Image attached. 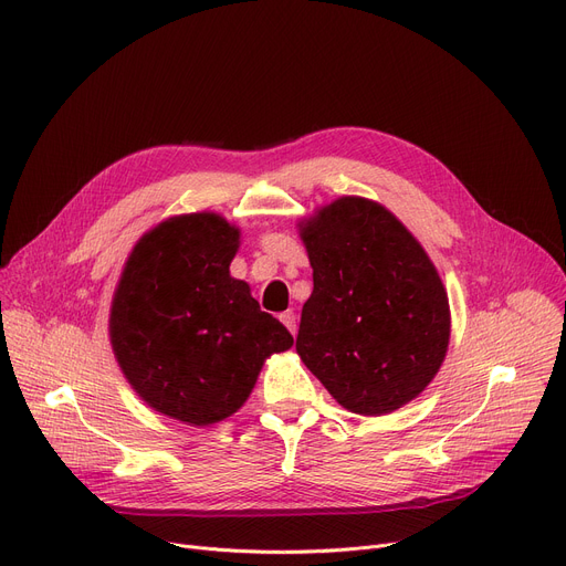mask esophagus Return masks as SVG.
Wrapping results in <instances>:
<instances>
[{"label":"esophagus","instance_id":"obj_1","mask_svg":"<svg viewBox=\"0 0 566 566\" xmlns=\"http://www.w3.org/2000/svg\"><path fill=\"white\" fill-rule=\"evenodd\" d=\"M280 321L284 323V327L295 336L297 334V318H295V314L289 310V312H284V314H280Z\"/></svg>","mask_w":566,"mask_h":566}]
</instances>
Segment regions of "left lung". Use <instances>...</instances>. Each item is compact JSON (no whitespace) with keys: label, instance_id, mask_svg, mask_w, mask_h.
Masks as SVG:
<instances>
[{"label":"left lung","instance_id":"1","mask_svg":"<svg viewBox=\"0 0 566 566\" xmlns=\"http://www.w3.org/2000/svg\"><path fill=\"white\" fill-rule=\"evenodd\" d=\"M314 291L295 350L338 405L382 417L437 375L450 310L430 256L378 202L342 198L303 228Z\"/></svg>","mask_w":566,"mask_h":566}]
</instances>
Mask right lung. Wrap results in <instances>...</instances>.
<instances>
[{
	"mask_svg": "<svg viewBox=\"0 0 566 566\" xmlns=\"http://www.w3.org/2000/svg\"><path fill=\"white\" fill-rule=\"evenodd\" d=\"M239 230L216 213L177 216L145 234L111 310V344L136 394L188 426H211L250 396L289 329L230 275Z\"/></svg>",
	"mask_w": 566,
	"mask_h": 566,
	"instance_id": "1",
	"label": "right lung"
}]
</instances>
